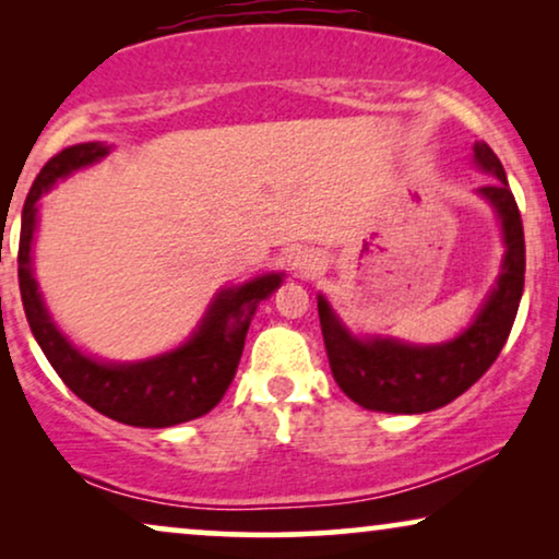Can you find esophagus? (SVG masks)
<instances>
[{
	"label": "esophagus",
	"mask_w": 559,
	"mask_h": 559,
	"mask_svg": "<svg viewBox=\"0 0 559 559\" xmlns=\"http://www.w3.org/2000/svg\"><path fill=\"white\" fill-rule=\"evenodd\" d=\"M295 270L300 274H316L323 270V257L316 254V251H300L295 257Z\"/></svg>",
	"instance_id": "esophagus-1"
}]
</instances>
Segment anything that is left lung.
<instances>
[{
    "label": "left lung",
    "instance_id": "1",
    "mask_svg": "<svg viewBox=\"0 0 559 559\" xmlns=\"http://www.w3.org/2000/svg\"><path fill=\"white\" fill-rule=\"evenodd\" d=\"M473 163L493 175L478 188L501 226L503 259L496 285L488 289L471 325L442 343H407L392 335H354L318 295L328 361L335 384L364 409L389 415H423L445 407L476 384L501 354L524 293V228L514 193L499 157L486 142L473 144Z\"/></svg>",
    "mask_w": 559,
    "mask_h": 559
}]
</instances>
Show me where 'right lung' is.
<instances>
[{
	"mask_svg": "<svg viewBox=\"0 0 559 559\" xmlns=\"http://www.w3.org/2000/svg\"><path fill=\"white\" fill-rule=\"evenodd\" d=\"M111 152L106 142H83L48 159L22 209L17 277L22 305L37 346L66 386L88 407L132 427H173L203 417L224 400L239 366L243 341L259 302L282 285L285 272L257 274L241 285L218 289L188 341L142 361H102L83 354L52 320L33 272V241L40 198L81 167Z\"/></svg>",
	"mask_w": 559,
	"mask_h": 559,
	"instance_id": "add662e5",
	"label": "right lung"
}]
</instances>
